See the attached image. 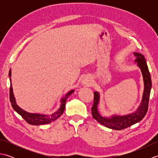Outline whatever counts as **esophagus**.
Masks as SVG:
<instances>
[{
    "label": "esophagus",
    "mask_w": 158,
    "mask_h": 158,
    "mask_svg": "<svg viewBox=\"0 0 158 158\" xmlns=\"http://www.w3.org/2000/svg\"><path fill=\"white\" fill-rule=\"evenodd\" d=\"M83 83H85V84H87L88 85H90V84H91V83H89V81H88V80H86V79H84V80H83Z\"/></svg>",
    "instance_id": "34e87169"
}]
</instances>
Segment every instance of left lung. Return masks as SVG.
I'll return each instance as SVG.
<instances>
[{
  "instance_id": "obj_1",
  "label": "left lung",
  "mask_w": 158,
  "mask_h": 158,
  "mask_svg": "<svg viewBox=\"0 0 158 158\" xmlns=\"http://www.w3.org/2000/svg\"><path fill=\"white\" fill-rule=\"evenodd\" d=\"M134 55L136 58L135 62H137V64L141 70L144 85H145L142 102L135 113L124 116H114L109 119L103 117L100 115L98 109H97V105H98L99 101V94L96 92H94V104L92 107V115L93 118L95 119L100 123L110 129L121 130L125 129L133 124H135L137 122H139L144 118L148 110L150 92L152 85V79H151L148 66H147L144 56L139 53H135Z\"/></svg>"
}]
</instances>
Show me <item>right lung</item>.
Returning <instances> with one entry per match:
<instances>
[{
	"instance_id": "add662e5",
	"label": "right lung",
	"mask_w": 158,
	"mask_h": 158,
	"mask_svg": "<svg viewBox=\"0 0 158 158\" xmlns=\"http://www.w3.org/2000/svg\"><path fill=\"white\" fill-rule=\"evenodd\" d=\"M9 76H11V70H9ZM74 90H71L70 91L65 97L61 100V106H60V108L58 109V111H56L52 115H40V114H34V113H29L26 112L25 110H22L20 109L19 107L16 105L15 100L14 96H13V88H12V85L11 83L10 85V89H9V98H10V102L11 103V106L15 111L19 114L22 117L26 122L29 124H31V125H35V126H38V125H42V124H47L53 121L56 120L60 116L62 115L64 110L65 109V105H66V99L69 98V96L73 93Z\"/></svg>"
}]
</instances>
